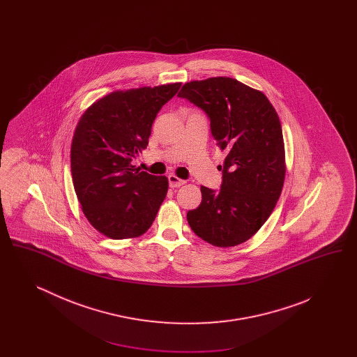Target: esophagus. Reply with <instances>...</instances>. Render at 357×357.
<instances>
[{"label": "esophagus", "instance_id": "1", "mask_svg": "<svg viewBox=\"0 0 357 357\" xmlns=\"http://www.w3.org/2000/svg\"><path fill=\"white\" fill-rule=\"evenodd\" d=\"M185 183H186V181L179 179V178L175 176V175H169V185H170V187H172V188L183 186Z\"/></svg>", "mask_w": 357, "mask_h": 357}]
</instances>
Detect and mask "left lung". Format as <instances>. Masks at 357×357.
<instances>
[{
  "label": "left lung",
  "mask_w": 357,
  "mask_h": 357,
  "mask_svg": "<svg viewBox=\"0 0 357 357\" xmlns=\"http://www.w3.org/2000/svg\"><path fill=\"white\" fill-rule=\"evenodd\" d=\"M178 96L204 109L226 153L221 190L201 187L202 202L187 213V222L210 245L237 246L271 217L282 191L287 167L280 118L261 91L231 77L190 82Z\"/></svg>",
  "instance_id": "obj_1"
}]
</instances>
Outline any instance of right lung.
<instances>
[{
	"label": "right lung",
	"instance_id": "right-lung-1",
	"mask_svg": "<svg viewBox=\"0 0 357 357\" xmlns=\"http://www.w3.org/2000/svg\"><path fill=\"white\" fill-rule=\"evenodd\" d=\"M182 83L115 91L79 120L70 146V171L89 223L105 237L144 234L169 190V179L132 166L151 135L160 108Z\"/></svg>",
	"mask_w": 357,
	"mask_h": 357
}]
</instances>
